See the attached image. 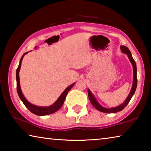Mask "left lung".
Returning a JSON list of instances; mask_svg holds the SVG:
<instances>
[{"label":"left lung","instance_id":"left-lung-1","mask_svg":"<svg viewBox=\"0 0 151 151\" xmlns=\"http://www.w3.org/2000/svg\"><path fill=\"white\" fill-rule=\"evenodd\" d=\"M121 49L122 52H124V53H125V54H127L128 55V57H129L132 66H133V83H132V88L131 90V92H130L129 96H127V98L126 99V100H125L124 103L122 104H121V105H119L116 107H113V108H111V109L104 108V107L102 106L101 104H99L98 102L96 101V99L94 98L93 94H92L90 90L88 89V98H89V100H90V101H91V104H93V106L94 107V108L98 110V111L103 112H105V113H115V112H117L119 111H121L122 109H124V107L127 105L128 103H129L130 101H131V99L132 97V96L134 95V92H135V91H136V88H137V76L136 63H135L134 60L133 59V58H132L131 51L129 50V48H128L127 47H125V46H121Z\"/></svg>","mask_w":151,"mask_h":151}]
</instances>
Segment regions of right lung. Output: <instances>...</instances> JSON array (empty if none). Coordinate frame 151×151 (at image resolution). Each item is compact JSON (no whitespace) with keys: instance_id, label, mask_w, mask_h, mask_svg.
Returning a JSON list of instances; mask_svg holds the SVG:
<instances>
[{"instance_id":"right-lung-1","label":"right lung","mask_w":151,"mask_h":151,"mask_svg":"<svg viewBox=\"0 0 151 151\" xmlns=\"http://www.w3.org/2000/svg\"><path fill=\"white\" fill-rule=\"evenodd\" d=\"M27 53L28 52L24 53L23 55L22 56V57L20 60L19 65V66H18V68L17 69L16 78H17V90L18 94H19L20 100L22 101V103H23L25 106H26L30 112H32L33 114H36V115L44 116V115H48V114L54 113V112H57L58 110L63 106L64 101H65V100L66 94H67L68 92L70 90L71 88L73 87V85H75V83H73V85H71L69 86H68V87L63 91V93L60 94V96L58 97L57 101H56L55 103L52 104V105H50L49 106H37L34 105V104H32L31 103H30L26 99H25V97L24 96L23 94H22V93L21 88H20V78H19V71H20V66H21L22 60V58H23L24 56L26 54H27Z\"/></svg>"}]
</instances>
